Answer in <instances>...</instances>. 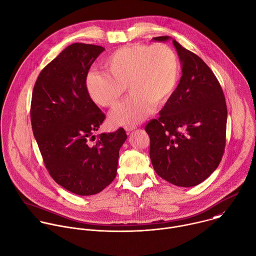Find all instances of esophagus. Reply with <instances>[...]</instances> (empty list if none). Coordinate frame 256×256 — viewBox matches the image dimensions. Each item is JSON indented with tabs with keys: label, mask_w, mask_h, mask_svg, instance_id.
Listing matches in <instances>:
<instances>
[{
	"label": "esophagus",
	"mask_w": 256,
	"mask_h": 256,
	"mask_svg": "<svg viewBox=\"0 0 256 256\" xmlns=\"http://www.w3.org/2000/svg\"><path fill=\"white\" fill-rule=\"evenodd\" d=\"M134 128H136V126H134V124H132V126H124V130H126V132H132V130H134Z\"/></svg>",
	"instance_id": "1"
}]
</instances>
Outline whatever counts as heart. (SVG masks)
<instances>
[{"mask_svg": "<svg viewBox=\"0 0 256 256\" xmlns=\"http://www.w3.org/2000/svg\"><path fill=\"white\" fill-rule=\"evenodd\" d=\"M106 72L90 70L85 86L98 106L114 108L124 94L130 96L110 114L118 126H132L148 116L152 106H164L179 81L180 63L175 51L164 43L122 46L104 61Z\"/></svg>", "mask_w": 256, "mask_h": 256, "instance_id": "obj_1", "label": "heart"}]
</instances>
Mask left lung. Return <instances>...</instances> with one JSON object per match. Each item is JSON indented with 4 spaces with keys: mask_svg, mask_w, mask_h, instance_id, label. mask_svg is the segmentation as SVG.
I'll return each instance as SVG.
<instances>
[{
    "mask_svg": "<svg viewBox=\"0 0 256 256\" xmlns=\"http://www.w3.org/2000/svg\"><path fill=\"white\" fill-rule=\"evenodd\" d=\"M173 44L183 74L158 118L150 120L144 130L156 173L173 185L193 187L206 180L221 162L227 106L221 85L209 66L176 40Z\"/></svg>",
    "mask_w": 256,
    "mask_h": 256,
    "instance_id": "obj_1",
    "label": "left lung"
}]
</instances>
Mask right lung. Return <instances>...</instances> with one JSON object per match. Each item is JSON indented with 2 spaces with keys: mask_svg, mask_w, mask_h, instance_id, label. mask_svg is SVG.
Listing matches in <instances>:
<instances>
[{
  "mask_svg": "<svg viewBox=\"0 0 256 256\" xmlns=\"http://www.w3.org/2000/svg\"><path fill=\"white\" fill-rule=\"evenodd\" d=\"M104 50L92 44L69 45L43 68L32 94V130L47 171L57 184L80 196L98 194L114 180L126 140L122 128L94 136L106 114L90 98L85 77Z\"/></svg>",
  "mask_w": 256,
  "mask_h": 256,
  "instance_id": "add662e5",
  "label": "right lung"
}]
</instances>
